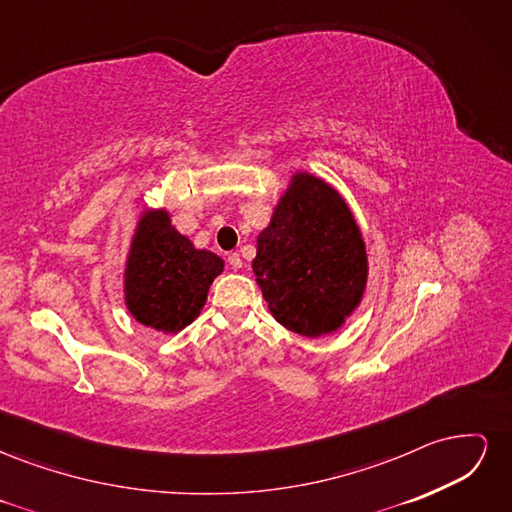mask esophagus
<instances>
[{"instance_id": "34e87169", "label": "esophagus", "mask_w": 512, "mask_h": 512, "mask_svg": "<svg viewBox=\"0 0 512 512\" xmlns=\"http://www.w3.org/2000/svg\"><path fill=\"white\" fill-rule=\"evenodd\" d=\"M228 265L232 269H241L243 267V260H241V256L237 252L235 254H228Z\"/></svg>"}]
</instances>
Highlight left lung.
I'll return each mask as SVG.
<instances>
[{"instance_id": "8db88e82", "label": "left lung", "mask_w": 512, "mask_h": 512, "mask_svg": "<svg viewBox=\"0 0 512 512\" xmlns=\"http://www.w3.org/2000/svg\"><path fill=\"white\" fill-rule=\"evenodd\" d=\"M252 267L275 320L305 337L335 331L367 282L365 243L348 205L305 173L294 177L258 235Z\"/></svg>"}]
</instances>
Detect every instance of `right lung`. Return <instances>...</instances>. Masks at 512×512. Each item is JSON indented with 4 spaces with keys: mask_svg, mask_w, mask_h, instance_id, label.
Listing matches in <instances>:
<instances>
[{
    "mask_svg": "<svg viewBox=\"0 0 512 512\" xmlns=\"http://www.w3.org/2000/svg\"><path fill=\"white\" fill-rule=\"evenodd\" d=\"M222 269V258L194 250L166 213H149L136 228L126 267L128 309L145 327L177 333L200 314Z\"/></svg>",
    "mask_w": 512,
    "mask_h": 512,
    "instance_id": "right-lung-1",
    "label": "right lung"
}]
</instances>
